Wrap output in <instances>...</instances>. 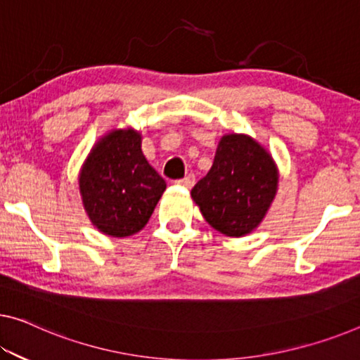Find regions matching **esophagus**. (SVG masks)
<instances>
[{
    "label": "esophagus",
    "instance_id": "esophagus-1",
    "mask_svg": "<svg viewBox=\"0 0 360 360\" xmlns=\"http://www.w3.org/2000/svg\"><path fill=\"white\" fill-rule=\"evenodd\" d=\"M175 184L180 185V186H185V188H191L193 185H195V175H193V174L186 175V176H184V179L176 180Z\"/></svg>",
    "mask_w": 360,
    "mask_h": 360
}]
</instances>
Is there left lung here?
Segmentation results:
<instances>
[{
	"instance_id": "8db88e82",
	"label": "left lung",
	"mask_w": 360,
	"mask_h": 360,
	"mask_svg": "<svg viewBox=\"0 0 360 360\" xmlns=\"http://www.w3.org/2000/svg\"><path fill=\"white\" fill-rule=\"evenodd\" d=\"M278 170L274 159L248 135L220 138L214 164L193 186L191 198L206 222L226 236L251 233L276 195Z\"/></svg>"
}]
</instances>
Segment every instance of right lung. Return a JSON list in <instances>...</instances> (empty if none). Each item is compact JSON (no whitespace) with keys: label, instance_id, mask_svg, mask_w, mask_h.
<instances>
[{"label":"right lung","instance_id":"right-lung-1","mask_svg":"<svg viewBox=\"0 0 360 360\" xmlns=\"http://www.w3.org/2000/svg\"><path fill=\"white\" fill-rule=\"evenodd\" d=\"M82 202L91 224L104 235H135L148 224L165 181L141 151L134 129L110 130L88 154L79 175Z\"/></svg>","mask_w":360,"mask_h":360}]
</instances>
